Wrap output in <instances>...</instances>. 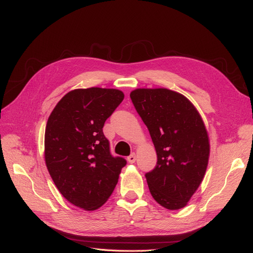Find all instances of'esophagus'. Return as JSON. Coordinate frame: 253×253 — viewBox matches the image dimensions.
I'll return each instance as SVG.
<instances>
[{
  "label": "esophagus",
  "mask_w": 253,
  "mask_h": 253,
  "mask_svg": "<svg viewBox=\"0 0 253 253\" xmlns=\"http://www.w3.org/2000/svg\"><path fill=\"white\" fill-rule=\"evenodd\" d=\"M127 161H128L129 163H131V164H132V163H134V162L136 161V154H135L134 152H132V153L130 154V156L127 158Z\"/></svg>",
  "instance_id": "1"
}]
</instances>
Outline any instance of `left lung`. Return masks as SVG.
<instances>
[{
    "label": "left lung",
    "mask_w": 253,
    "mask_h": 253,
    "mask_svg": "<svg viewBox=\"0 0 253 253\" xmlns=\"http://www.w3.org/2000/svg\"><path fill=\"white\" fill-rule=\"evenodd\" d=\"M130 99L158 156L157 166L145 174L150 193L161 206L181 209L199 188L208 165L204 122L187 97L166 88L135 89Z\"/></svg>",
    "instance_id": "left-lung-1"
}]
</instances>
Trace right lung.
I'll return each mask as SVG.
<instances>
[{"mask_svg": "<svg viewBox=\"0 0 253 253\" xmlns=\"http://www.w3.org/2000/svg\"><path fill=\"white\" fill-rule=\"evenodd\" d=\"M123 100L118 89H76L62 97L48 118L47 169L63 197L84 210H95L108 200L127 164L112 156L103 132L106 120Z\"/></svg>", "mask_w": 253, "mask_h": 253, "instance_id": "obj_1", "label": "right lung"}]
</instances>
